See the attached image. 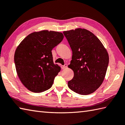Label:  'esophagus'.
I'll return each instance as SVG.
<instances>
[{
    "mask_svg": "<svg viewBox=\"0 0 125 125\" xmlns=\"http://www.w3.org/2000/svg\"><path fill=\"white\" fill-rule=\"evenodd\" d=\"M67 67V64H64V65H61V68H62V69H65V68Z\"/></svg>",
    "mask_w": 125,
    "mask_h": 125,
    "instance_id": "34e87169",
    "label": "esophagus"
}]
</instances>
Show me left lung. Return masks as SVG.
<instances>
[{
	"instance_id": "1",
	"label": "left lung",
	"mask_w": 125,
	"mask_h": 125,
	"mask_svg": "<svg viewBox=\"0 0 125 125\" xmlns=\"http://www.w3.org/2000/svg\"><path fill=\"white\" fill-rule=\"evenodd\" d=\"M73 56L68 67L74 77L68 82L73 91L81 95L94 92L103 83L109 64L106 49L92 32L85 29L63 31Z\"/></svg>"
}]
</instances>
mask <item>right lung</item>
<instances>
[{
  "label": "right lung",
  "instance_id": "right-lung-1",
  "mask_svg": "<svg viewBox=\"0 0 125 125\" xmlns=\"http://www.w3.org/2000/svg\"><path fill=\"white\" fill-rule=\"evenodd\" d=\"M64 36L58 31H42L29 34L16 50L14 62L18 76L31 92L40 93L51 87L61 68L53 62L51 51Z\"/></svg>",
  "mask_w": 125,
  "mask_h": 125
}]
</instances>
